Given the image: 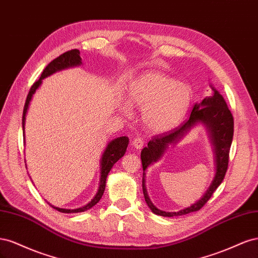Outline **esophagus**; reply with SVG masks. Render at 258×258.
<instances>
[{
    "mask_svg": "<svg viewBox=\"0 0 258 258\" xmlns=\"http://www.w3.org/2000/svg\"><path fill=\"white\" fill-rule=\"evenodd\" d=\"M144 143H145L144 139L143 138H140V137L135 138L134 141H132V145H134V147H136L137 150H140V148H142Z\"/></svg>",
    "mask_w": 258,
    "mask_h": 258,
    "instance_id": "1",
    "label": "esophagus"
}]
</instances>
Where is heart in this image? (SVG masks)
<instances>
[{
  "label": "heart",
  "mask_w": 258,
  "mask_h": 258,
  "mask_svg": "<svg viewBox=\"0 0 258 258\" xmlns=\"http://www.w3.org/2000/svg\"><path fill=\"white\" fill-rule=\"evenodd\" d=\"M132 105L142 110L144 127L153 134H166L177 127L188 112L192 90L188 85L157 71L145 72L129 89ZM130 112V104L123 105Z\"/></svg>",
  "instance_id": "b5f03b06"
}]
</instances>
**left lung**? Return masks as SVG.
Wrapping results in <instances>:
<instances>
[{
  "mask_svg": "<svg viewBox=\"0 0 258 258\" xmlns=\"http://www.w3.org/2000/svg\"><path fill=\"white\" fill-rule=\"evenodd\" d=\"M211 88L213 90V95L205 98L200 103L195 104L189 117L181 126L168 132V134L155 136L141 152V160L143 166V194L148 208L155 214L160 216L173 217L199 211L207 204L208 200L212 196L217 187L221 185L225 177L226 171H227L228 168L229 151L233 137V117L227 104H226L223 96L212 85H211ZM197 123L205 124L208 129L211 143L214 145L216 154V176L204 196L190 207L180 210L177 213H166L165 211H161L152 205L148 197L145 186V171L147 166L158 161L162 157V155L170 145L179 142V140L182 138L186 132Z\"/></svg>",
  "mask_w": 258,
  "mask_h": 258,
  "instance_id": "left-lung-1",
  "label": "left lung"
}]
</instances>
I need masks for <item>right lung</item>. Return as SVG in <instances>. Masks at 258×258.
<instances>
[{
    "instance_id": "add662e5",
    "label": "right lung",
    "mask_w": 258,
    "mask_h": 258,
    "mask_svg": "<svg viewBox=\"0 0 258 258\" xmlns=\"http://www.w3.org/2000/svg\"><path fill=\"white\" fill-rule=\"evenodd\" d=\"M82 64V58L80 56V50L79 49H72L69 50L64 53L60 54V56L56 59H53L50 63L44 69V71L40 77V80L36 81L32 87H31L28 97L26 100V104L25 107H23V114H22V130H23V137H25V123H26V116H27V112L29 108V104L32 100V97L35 93L36 89L40 87L42 81L44 79H46L47 76H50L51 74L56 73L58 71H61V70H64L68 68H72V67H79ZM129 144V139L128 137H119L116 138L114 140H112L111 142H108V144L106 145L105 150L102 154V157H101V175H100V182H99V188L97 194L95 195V197L91 199V201H89L87 205L81 207L79 209H61V208H56L51 206L53 209H56L59 212L62 213H79V212H84V211H87L89 209H91L93 206H96L98 202L100 201V199L102 198V195L104 192L105 189V184H106V177L108 172H110L111 169L113 168V166L115 163L118 161L122 156L124 155L127 151V147Z\"/></svg>"
}]
</instances>
